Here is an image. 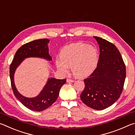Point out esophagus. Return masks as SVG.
Wrapping results in <instances>:
<instances>
[{
  "mask_svg": "<svg viewBox=\"0 0 135 135\" xmlns=\"http://www.w3.org/2000/svg\"><path fill=\"white\" fill-rule=\"evenodd\" d=\"M74 81L73 80H72V79H67V83H73V82H74Z\"/></svg>",
  "mask_w": 135,
  "mask_h": 135,
  "instance_id": "esophagus-1",
  "label": "esophagus"
}]
</instances>
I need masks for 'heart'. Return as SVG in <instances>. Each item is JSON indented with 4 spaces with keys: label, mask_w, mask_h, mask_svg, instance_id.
I'll return each mask as SVG.
<instances>
[{
    "label": "heart",
    "mask_w": 135,
    "mask_h": 135,
    "mask_svg": "<svg viewBox=\"0 0 135 135\" xmlns=\"http://www.w3.org/2000/svg\"><path fill=\"white\" fill-rule=\"evenodd\" d=\"M59 59L56 61V65L61 73H67L69 67L75 77L83 79L94 71L99 61V53L93 46L79 42L64 47Z\"/></svg>",
    "instance_id": "1"
}]
</instances>
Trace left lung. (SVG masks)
<instances>
[{"label":"left lung","mask_w":135,"mask_h":135,"mask_svg":"<svg viewBox=\"0 0 135 135\" xmlns=\"http://www.w3.org/2000/svg\"><path fill=\"white\" fill-rule=\"evenodd\" d=\"M99 44L97 67L88 78L80 95L84 104L96 110L111 106L122 94L126 79V66L122 55L113 43L94 36Z\"/></svg>","instance_id":"1"}]
</instances>
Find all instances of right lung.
Returning a JSON list of instances; mask_svg holds the SVG:
<instances>
[{
    "label": "right lung",
    "mask_w": 135,
    "mask_h": 135,
    "mask_svg": "<svg viewBox=\"0 0 135 135\" xmlns=\"http://www.w3.org/2000/svg\"><path fill=\"white\" fill-rule=\"evenodd\" d=\"M49 42V39L43 38L33 40L22 45L15 53L9 68L11 86L15 97L27 108L35 111L45 110L56 101L61 87L66 83V79L49 78L42 90L37 97L27 98L20 93L16 88L14 74L16 69L26 58L36 57L49 61H52V57L49 54L47 46Z\"/></svg>",
    "instance_id": "1"
}]
</instances>
